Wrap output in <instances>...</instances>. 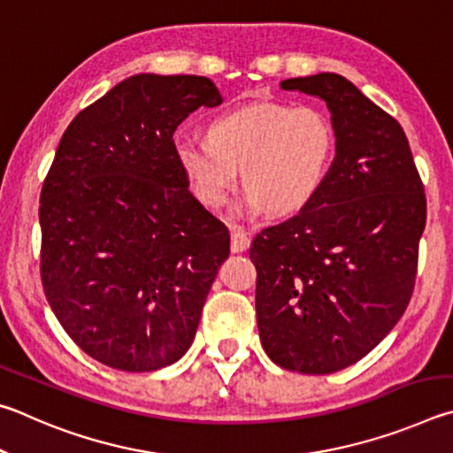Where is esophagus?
<instances>
[{
  "mask_svg": "<svg viewBox=\"0 0 453 453\" xmlns=\"http://www.w3.org/2000/svg\"><path fill=\"white\" fill-rule=\"evenodd\" d=\"M250 247V236L242 231V228H233L231 231V250L233 252H244Z\"/></svg>",
  "mask_w": 453,
  "mask_h": 453,
  "instance_id": "esophagus-1",
  "label": "esophagus"
}]
</instances>
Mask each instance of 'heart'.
Returning <instances> with one entry per match:
<instances>
[{
    "mask_svg": "<svg viewBox=\"0 0 453 453\" xmlns=\"http://www.w3.org/2000/svg\"><path fill=\"white\" fill-rule=\"evenodd\" d=\"M336 153L334 125L324 111L288 103H257L214 117L206 141L174 139V157L195 195L209 209L225 204L239 180L241 217L306 209L328 179Z\"/></svg>",
    "mask_w": 453,
    "mask_h": 453,
    "instance_id": "heart-1",
    "label": "heart"
}]
</instances>
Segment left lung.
Segmentation results:
<instances>
[{"mask_svg":"<svg viewBox=\"0 0 453 453\" xmlns=\"http://www.w3.org/2000/svg\"><path fill=\"white\" fill-rule=\"evenodd\" d=\"M280 87L326 101L336 157L314 201L252 241L258 334L280 368L332 374L374 350L408 308L426 195L400 123L348 79Z\"/></svg>","mask_w":453,"mask_h":453,"instance_id":"left-lung-1","label":"left lung"}]
</instances>
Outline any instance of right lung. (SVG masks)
<instances>
[{"instance_id":"add662e5","label":"right lung","mask_w":453,"mask_h":453,"mask_svg":"<svg viewBox=\"0 0 453 453\" xmlns=\"http://www.w3.org/2000/svg\"><path fill=\"white\" fill-rule=\"evenodd\" d=\"M220 103L206 77L133 75L59 141L39 198L42 284L69 338L109 368L153 372L193 344L231 234L188 190L173 133Z\"/></svg>"}]
</instances>
